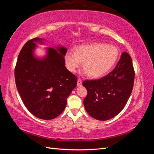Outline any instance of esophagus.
Returning <instances> with one entry per match:
<instances>
[{"label": "esophagus", "instance_id": "1", "mask_svg": "<svg viewBox=\"0 0 154 154\" xmlns=\"http://www.w3.org/2000/svg\"><path fill=\"white\" fill-rule=\"evenodd\" d=\"M82 85V81L80 78L78 79V82H77V85L78 86H81Z\"/></svg>", "mask_w": 154, "mask_h": 154}]
</instances>
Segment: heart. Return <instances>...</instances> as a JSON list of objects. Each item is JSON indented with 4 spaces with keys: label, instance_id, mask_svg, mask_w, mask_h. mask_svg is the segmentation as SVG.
<instances>
[{
    "label": "heart",
    "instance_id": "obj_1",
    "mask_svg": "<svg viewBox=\"0 0 154 154\" xmlns=\"http://www.w3.org/2000/svg\"><path fill=\"white\" fill-rule=\"evenodd\" d=\"M118 57L119 50L115 45L94 43L78 46L75 51H67L65 62L69 71L76 72L83 63V72L92 78H100L114 67Z\"/></svg>",
    "mask_w": 154,
    "mask_h": 154
}]
</instances>
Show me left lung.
Wrapping results in <instances>:
<instances>
[{
	"label": "left lung",
	"instance_id": "1",
	"mask_svg": "<svg viewBox=\"0 0 154 154\" xmlns=\"http://www.w3.org/2000/svg\"><path fill=\"white\" fill-rule=\"evenodd\" d=\"M134 76L131 57L124 52L115 69L106 76L96 80L83 82V85L87 90V95L83 100L87 113L100 121L118 115L131 94Z\"/></svg>",
	"mask_w": 154,
	"mask_h": 154
}]
</instances>
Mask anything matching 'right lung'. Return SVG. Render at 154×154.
I'll list each match as a JSON object with an SVG mask.
<instances>
[{"label":"right lung","instance_id":"obj_1","mask_svg":"<svg viewBox=\"0 0 154 154\" xmlns=\"http://www.w3.org/2000/svg\"><path fill=\"white\" fill-rule=\"evenodd\" d=\"M42 40L35 38L23 46L15 66V78L27 110L37 118L49 120L64 110L78 79L65 66L66 48H48L45 57H35V43L43 44Z\"/></svg>","mask_w":154,"mask_h":154}]
</instances>
